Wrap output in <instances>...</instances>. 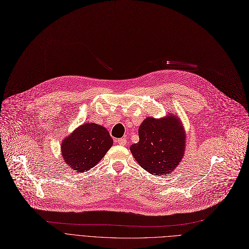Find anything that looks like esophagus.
<instances>
[{
  "label": "esophagus",
  "instance_id": "obj_1",
  "mask_svg": "<svg viewBox=\"0 0 249 249\" xmlns=\"http://www.w3.org/2000/svg\"><path fill=\"white\" fill-rule=\"evenodd\" d=\"M117 142L120 145H125L126 144V140L125 139H119Z\"/></svg>",
  "mask_w": 249,
  "mask_h": 249
}]
</instances>
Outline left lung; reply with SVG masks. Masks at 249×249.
<instances>
[{
  "label": "left lung",
  "mask_w": 249,
  "mask_h": 249,
  "mask_svg": "<svg viewBox=\"0 0 249 249\" xmlns=\"http://www.w3.org/2000/svg\"><path fill=\"white\" fill-rule=\"evenodd\" d=\"M140 142L130 151L139 164L155 176H169L184 156L185 131L177 116L146 118L139 127Z\"/></svg>",
  "instance_id": "8db88e82"
}]
</instances>
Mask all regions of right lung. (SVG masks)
<instances>
[{"mask_svg":"<svg viewBox=\"0 0 249 249\" xmlns=\"http://www.w3.org/2000/svg\"><path fill=\"white\" fill-rule=\"evenodd\" d=\"M113 143L106 127L87 123L74 129L62 142V156L65 162L76 173L92 168Z\"/></svg>","mask_w":249,"mask_h":249,"instance_id":"right-lung-1","label":"right lung"}]
</instances>
